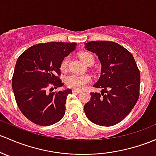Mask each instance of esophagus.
<instances>
[{"instance_id": "1", "label": "esophagus", "mask_w": 156, "mask_h": 156, "mask_svg": "<svg viewBox=\"0 0 156 156\" xmlns=\"http://www.w3.org/2000/svg\"><path fill=\"white\" fill-rule=\"evenodd\" d=\"M73 93H76V94H78V93H81V90H78L74 89V90H73Z\"/></svg>"}]
</instances>
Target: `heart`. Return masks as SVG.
<instances>
[{
	"instance_id": "heart-1",
	"label": "heart",
	"mask_w": 156,
	"mask_h": 156,
	"mask_svg": "<svg viewBox=\"0 0 156 156\" xmlns=\"http://www.w3.org/2000/svg\"><path fill=\"white\" fill-rule=\"evenodd\" d=\"M80 57L83 60V63H86V64L94 63V57L89 52H82V53L80 54ZM69 60V58L68 57L63 59L61 65H60V69L62 70H65L67 68ZM90 80V78L87 75H79L72 74V75L66 76L65 81L66 84L69 86L70 87L75 88V89H81L85 86L87 83L89 82Z\"/></svg>"
}]
</instances>
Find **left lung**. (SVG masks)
Masks as SVG:
<instances>
[{
  "label": "left lung",
  "instance_id": "1",
  "mask_svg": "<svg viewBox=\"0 0 156 156\" xmlns=\"http://www.w3.org/2000/svg\"><path fill=\"white\" fill-rule=\"evenodd\" d=\"M84 48L96 54L101 63L100 77L93 87L101 93H90L85 104L90 121L101 126L121 122L137 103L140 76L133 55L122 45L109 41H91ZM108 90L107 91V90Z\"/></svg>",
  "mask_w": 156,
  "mask_h": 156
}]
</instances>
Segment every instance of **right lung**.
Instances as JSON below:
<instances>
[{
    "instance_id": "add662e5",
    "label": "right lung",
    "mask_w": 156,
    "mask_h": 156,
    "mask_svg": "<svg viewBox=\"0 0 156 156\" xmlns=\"http://www.w3.org/2000/svg\"><path fill=\"white\" fill-rule=\"evenodd\" d=\"M76 45V42L37 44L18 58L12 76L13 93L20 111L34 123L51 126L64 116L66 98L72 90L48 93L47 88L49 85L63 86L58 78L60 65Z\"/></svg>"
}]
</instances>
